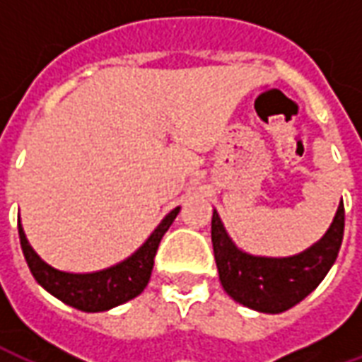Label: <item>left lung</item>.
I'll return each instance as SVG.
<instances>
[{"label": "left lung", "mask_w": 362, "mask_h": 362, "mask_svg": "<svg viewBox=\"0 0 362 362\" xmlns=\"http://www.w3.org/2000/svg\"><path fill=\"white\" fill-rule=\"evenodd\" d=\"M345 230V207H337L326 236L293 258H256L230 243L217 211L211 219V243L223 288L236 303L267 314H279L318 287L334 266Z\"/></svg>", "instance_id": "obj_1"}]
</instances>
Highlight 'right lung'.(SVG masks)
Returning a JSON list of instances; mask_svg holds the SVG:
<instances>
[{"label": "right lung", "mask_w": 362, "mask_h": 362, "mask_svg": "<svg viewBox=\"0 0 362 362\" xmlns=\"http://www.w3.org/2000/svg\"><path fill=\"white\" fill-rule=\"evenodd\" d=\"M178 211L180 207L168 213L163 223L155 228V233L149 236V240L143 244L132 258L103 272L66 273L54 269L36 256V252L30 248L19 225L21 248L30 267V273L48 293L77 310L103 312L132 300L147 287L160 238L173 225Z\"/></svg>", "instance_id": "right-lung-1"}]
</instances>
